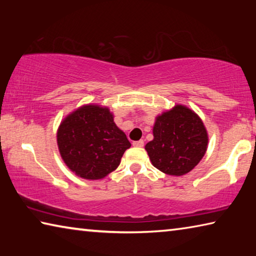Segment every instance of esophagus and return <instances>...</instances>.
<instances>
[{"mask_svg": "<svg viewBox=\"0 0 256 256\" xmlns=\"http://www.w3.org/2000/svg\"><path fill=\"white\" fill-rule=\"evenodd\" d=\"M132 144H133V146H136V148H141V146H144V140H140V141H134Z\"/></svg>", "mask_w": 256, "mask_h": 256, "instance_id": "1", "label": "esophagus"}]
</instances>
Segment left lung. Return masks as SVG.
<instances>
[{
    "label": "left lung",
    "instance_id": "left-lung-1",
    "mask_svg": "<svg viewBox=\"0 0 256 256\" xmlns=\"http://www.w3.org/2000/svg\"><path fill=\"white\" fill-rule=\"evenodd\" d=\"M152 132L154 140L146 144V150L154 166L167 175L188 174L200 162L208 148L204 124L183 105L157 116Z\"/></svg>",
    "mask_w": 256,
    "mask_h": 256
}]
</instances>
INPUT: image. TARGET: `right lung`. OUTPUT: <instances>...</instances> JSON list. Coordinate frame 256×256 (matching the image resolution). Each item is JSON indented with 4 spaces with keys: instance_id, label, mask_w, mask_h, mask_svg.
Wrapping results in <instances>:
<instances>
[{
    "instance_id": "1",
    "label": "right lung",
    "mask_w": 256,
    "mask_h": 256,
    "mask_svg": "<svg viewBox=\"0 0 256 256\" xmlns=\"http://www.w3.org/2000/svg\"><path fill=\"white\" fill-rule=\"evenodd\" d=\"M60 157L84 180H102L118 167L131 146L107 107L86 105L68 115L58 130Z\"/></svg>"
}]
</instances>
